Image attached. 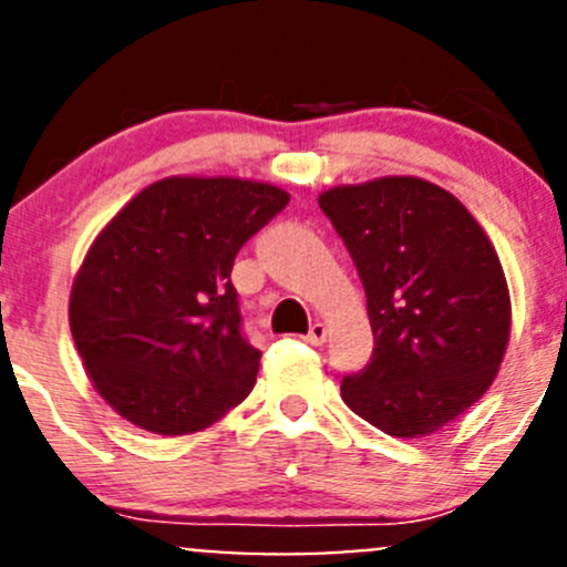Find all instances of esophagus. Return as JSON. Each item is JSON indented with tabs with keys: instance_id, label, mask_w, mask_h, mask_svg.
<instances>
[{
	"instance_id": "obj_1",
	"label": "esophagus",
	"mask_w": 567,
	"mask_h": 567,
	"mask_svg": "<svg viewBox=\"0 0 567 567\" xmlns=\"http://www.w3.org/2000/svg\"><path fill=\"white\" fill-rule=\"evenodd\" d=\"M326 333H329V329H326V323H320V320H315V323L309 326L307 342L315 344V348H320V344L326 342Z\"/></svg>"
}]
</instances>
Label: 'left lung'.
Segmentation results:
<instances>
[{"instance_id": "obj_1", "label": "left lung", "mask_w": 567, "mask_h": 567, "mask_svg": "<svg viewBox=\"0 0 567 567\" xmlns=\"http://www.w3.org/2000/svg\"><path fill=\"white\" fill-rule=\"evenodd\" d=\"M353 258L372 361L342 378L355 415L391 437H426L484 396L511 337L497 252L449 189L415 176L344 184L318 198Z\"/></svg>"}]
</instances>
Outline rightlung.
Wrapping results in <instances>:
<instances>
[{"label":"right lung","instance_id":"1","mask_svg":"<svg viewBox=\"0 0 567 567\" xmlns=\"http://www.w3.org/2000/svg\"><path fill=\"white\" fill-rule=\"evenodd\" d=\"M290 195L234 176H171L100 230L75 274L70 331L100 396L154 434L212 426L252 391L230 282L238 249Z\"/></svg>","mask_w":567,"mask_h":567}]
</instances>
